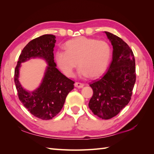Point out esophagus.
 I'll use <instances>...</instances> for the list:
<instances>
[{"mask_svg":"<svg viewBox=\"0 0 154 154\" xmlns=\"http://www.w3.org/2000/svg\"><path fill=\"white\" fill-rule=\"evenodd\" d=\"M75 87L77 88H83L84 87V84L79 82H76L75 83Z\"/></svg>","mask_w":154,"mask_h":154,"instance_id":"obj_1","label":"esophagus"}]
</instances>
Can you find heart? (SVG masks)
Wrapping results in <instances>:
<instances>
[{
	"instance_id": "b5f03b06",
	"label": "heart",
	"mask_w": 154,
	"mask_h": 154,
	"mask_svg": "<svg viewBox=\"0 0 154 154\" xmlns=\"http://www.w3.org/2000/svg\"><path fill=\"white\" fill-rule=\"evenodd\" d=\"M64 48L65 51L55 52V60L59 68L69 77L73 76L77 64L80 65L79 77H99L106 70L112 55L107 42L84 36L67 41Z\"/></svg>"
}]
</instances>
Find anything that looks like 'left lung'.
Segmentation results:
<instances>
[{
	"label": "left lung",
	"instance_id": "1",
	"mask_svg": "<svg viewBox=\"0 0 154 154\" xmlns=\"http://www.w3.org/2000/svg\"><path fill=\"white\" fill-rule=\"evenodd\" d=\"M112 45V57L105 75L89 85L93 90L89 103L94 115L108 120L116 116L131 99L136 82L132 50L117 35L104 32Z\"/></svg>",
	"mask_w": 154,
	"mask_h": 154
}]
</instances>
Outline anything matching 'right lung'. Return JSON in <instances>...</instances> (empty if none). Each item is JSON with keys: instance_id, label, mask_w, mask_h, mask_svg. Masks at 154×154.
Returning a JSON list of instances; mask_svg holds the SVG:
<instances>
[{"instance_id": "right-lung-1", "label": "right lung", "mask_w": 154, "mask_h": 154, "mask_svg": "<svg viewBox=\"0 0 154 154\" xmlns=\"http://www.w3.org/2000/svg\"><path fill=\"white\" fill-rule=\"evenodd\" d=\"M55 36L45 34L30 41L20 55L14 71V83L20 100L32 115L42 120L53 119L63 106L68 93L73 89L74 81L56 68L54 48ZM32 58H42L48 64L42 83L37 89L28 91L19 81L21 63Z\"/></svg>"}]
</instances>
